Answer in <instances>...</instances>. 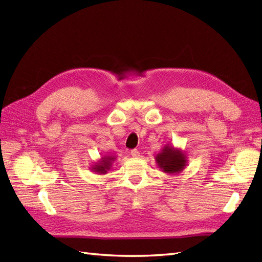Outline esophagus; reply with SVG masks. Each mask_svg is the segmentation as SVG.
<instances>
[{
	"instance_id": "34e87169",
	"label": "esophagus",
	"mask_w": 262,
	"mask_h": 262,
	"mask_svg": "<svg viewBox=\"0 0 262 262\" xmlns=\"http://www.w3.org/2000/svg\"><path fill=\"white\" fill-rule=\"evenodd\" d=\"M139 151L137 150V149H133V150H130V155L133 156V157H138L139 156Z\"/></svg>"
}]
</instances>
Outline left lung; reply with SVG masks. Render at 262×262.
I'll return each instance as SVG.
<instances>
[{
	"instance_id": "8db88e82",
	"label": "left lung",
	"mask_w": 262,
	"mask_h": 262,
	"mask_svg": "<svg viewBox=\"0 0 262 262\" xmlns=\"http://www.w3.org/2000/svg\"><path fill=\"white\" fill-rule=\"evenodd\" d=\"M155 159L159 168L167 173H178L185 168L187 164L185 154L168 145L164 147L162 152H159Z\"/></svg>"
}]
</instances>
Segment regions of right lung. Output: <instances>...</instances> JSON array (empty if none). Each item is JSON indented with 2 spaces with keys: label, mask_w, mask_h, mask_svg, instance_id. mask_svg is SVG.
<instances>
[{
  "label": "right lung",
  "mask_w": 262,
  "mask_h": 262,
  "mask_svg": "<svg viewBox=\"0 0 262 262\" xmlns=\"http://www.w3.org/2000/svg\"><path fill=\"white\" fill-rule=\"evenodd\" d=\"M115 158H116L115 156H104V157H102V159H100L97 164H95L92 167V169L94 171H96L98 173H102V175H103V173H106L107 171L111 169L112 163L114 162V160H115Z\"/></svg>",
  "instance_id": "right-lung-1"
}]
</instances>
